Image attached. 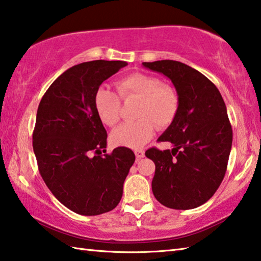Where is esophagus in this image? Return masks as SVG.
<instances>
[{
    "instance_id": "1",
    "label": "esophagus",
    "mask_w": 261,
    "mask_h": 261,
    "mask_svg": "<svg viewBox=\"0 0 261 261\" xmlns=\"http://www.w3.org/2000/svg\"><path fill=\"white\" fill-rule=\"evenodd\" d=\"M135 154H136V158L137 159H143L145 156V151L143 149H136L135 150Z\"/></svg>"
}]
</instances>
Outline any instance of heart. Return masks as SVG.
Instances as JSON below:
<instances>
[{
	"instance_id": "heart-1",
	"label": "heart",
	"mask_w": 261,
	"mask_h": 261,
	"mask_svg": "<svg viewBox=\"0 0 261 261\" xmlns=\"http://www.w3.org/2000/svg\"><path fill=\"white\" fill-rule=\"evenodd\" d=\"M123 99L138 98L135 122L123 123L113 131L112 141L116 146L140 148L154 135L155 124L160 129L171 124L179 110L177 92L160 79L135 73L117 82ZM94 107L100 120L108 126L115 125L121 118V99L107 87L99 88L94 94Z\"/></svg>"
}]
</instances>
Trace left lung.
Segmentation results:
<instances>
[{
  "mask_svg": "<svg viewBox=\"0 0 261 261\" xmlns=\"http://www.w3.org/2000/svg\"><path fill=\"white\" fill-rule=\"evenodd\" d=\"M143 65L171 80L179 98L176 118L158 139L173 148L153 147L145 153L155 163L153 194L170 209H194L210 200L225 177L233 143L225 101L216 85L191 66L174 60Z\"/></svg>",
  "mask_w": 261,
  "mask_h": 261,
  "instance_id": "left-lung-1",
  "label": "left lung"
}]
</instances>
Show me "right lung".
Masks as SVG:
<instances>
[{"label": "right lung", "instance_id": "obj_1", "mask_svg": "<svg viewBox=\"0 0 261 261\" xmlns=\"http://www.w3.org/2000/svg\"><path fill=\"white\" fill-rule=\"evenodd\" d=\"M126 65L121 60L75 65L50 85L37 108L33 149L39 171L57 200L79 215L114 209L136 160L126 147L106 154L107 132L94 107L101 83Z\"/></svg>", "mask_w": 261, "mask_h": 261}]
</instances>
